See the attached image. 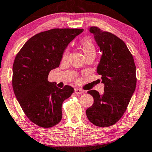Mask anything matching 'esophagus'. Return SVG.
Masks as SVG:
<instances>
[{
	"label": "esophagus",
	"instance_id": "34e87169",
	"mask_svg": "<svg viewBox=\"0 0 152 152\" xmlns=\"http://www.w3.org/2000/svg\"><path fill=\"white\" fill-rule=\"evenodd\" d=\"M75 93L77 94V95H81V94L84 93V91L81 89H79V88H76L75 89Z\"/></svg>",
	"mask_w": 152,
	"mask_h": 152
}]
</instances>
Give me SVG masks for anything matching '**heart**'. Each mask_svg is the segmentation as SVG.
Masks as SVG:
<instances>
[{"instance_id": "1", "label": "heart", "mask_w": 152, "mask_h": 152, "mask_svg": "<svg viewBox=\"0 0 152 152\" xmlns=\"http://www.w3.org/2000/svg\"><path fill=\"white\" fill-rule=\"evenodd\" d=\"M80 48H81L83 52L86 56L90 55V54H95L96 49L95 46L94 45L93 41L89 38H86L83 40L81 43H80ZM69 50H66L63 53L62 59H66L68 57Z\"/></svg>"}]
</instances>
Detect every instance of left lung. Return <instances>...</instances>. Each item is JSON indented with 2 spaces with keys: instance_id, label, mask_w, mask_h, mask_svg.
<instances>
[{
  "instance_id": "obj_1",
  "label": "left lung",
  "mask_w": 152,
  "mask_h": 152,
  "mask_svg": "<svg viewBox=\"0 0 152 152\" xmlns=\"http://www.w3.org/2000/svg\"><path fill=\"white\" fill-rule=\"evenodd\" d=\"M102 53L97 72L104 85V93L95 90L88 94L94 103L87 109L86 115L92 124L109 127L121 118L136 87V67L132 54L121 39L98 27L88 28Z\"/></svg>"
}]
</instances>
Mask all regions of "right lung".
<instances>
[{
	"instance_id": "obj_1",
	"label": "right lung",
	"mask_w": 152,
	"mask_h": 152,
	"mask_svg": "<svg viewBox=\"0 0 152 152\" xmlns=\"http://www.w3.org/2000/svg\"><path fill=\"white\" fill-rule=\"evenodd\" d=\"M80 28H53L36 34L15 57L12 88L22 110L34 124L50 128L60 122L62 105L74 89L57 88L49 73L59 67L67 45L82 33Z\"/></svg>"
}]
</instances>
